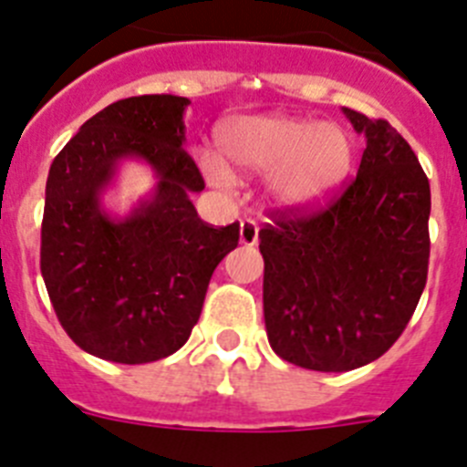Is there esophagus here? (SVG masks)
I'll use <instances>...</instances> for the list:
<instances>
[{
    "mask_svg": "<svg viewBox=\"0 0 467 467\" xmlns=\"http://www.w3.org/2000/svg\"><path fill=\"white\" fill-rule=\"evenodd\" d=\"M238 238H241L243 245H257L259 241V226L254 220H241V231H238Z\"/></svg>",
    "mask_w": 467,
    "mask_h": 467,
    "instance_id": "obj_1",
    "label": "esophagus"
}]
</instances>
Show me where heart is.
<instances>
[{
	"instance_id": "1",
	"label": "heart",
	"mask_w": 467,
	"mask_h": 467,
	"mask_svg": "<svg viewBox=\"0 0 467 467\" xmlns=\"http://www.w3.org/2000/svg\"><path fill=\"white\" fill-rule=\"evenodd\" d=\"M220 156H203L201 168L217 189L234 187V172H269V192L287 208H313L327 201L353 163V142L337 123L264 114L220 128Z\"/></svg>"
}]
</instances>
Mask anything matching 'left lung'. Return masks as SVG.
Segmentation results:
<instances>
[{
    "instance_id": "1",
    "label": "left lung",
    "mask_w": 467,
    "mask_h": 467,
    "mask_svg": "<svg viewBox=\"0 0 467 467\" xmlns=\"http://www.w3.org/2000/svg\"><path fill=\"white\" fill-rule=\"evenodd\" d=\"M362 151L356 180L316 213H274L259 231L264 323L283 360L348 372L398 341L426 287L431 184L407 140L344 107Z\"/></svg>"
}]
</instances>
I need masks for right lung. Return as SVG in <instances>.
I'll return each instance as SVG.
<instances>
[{
  "label": "right lung",
  "instance_id": "add662e5",
  "mask_svg": "<svg viewBox=\"0 0 467 467\" xmlns=\"http://www.w3.org/2000/svg\"><path fill=\"white\" fill-rule=\"evenodd\" d=\"M187 107L166 93L114 102L48 171L41 275L69 339L102 360L142 365L182 348L213 271L238 245V222L213 229L189 198L205 182L184 151ZM130 158L152 168L157 187L114 218L101 193Z\"/></svg>",
  "mask_w": 467,
  "mask_h": 467
}]
</instances>
